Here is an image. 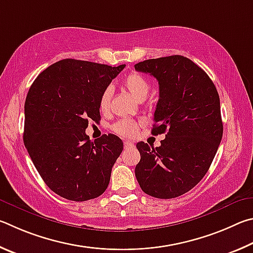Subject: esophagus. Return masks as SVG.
I'll list each match as a JSON object with an SVG mask.
<instances>
[{
  "label": "esophagus",
  "mask_w": 253,
  "mask_h": 253,
  "mask_svg": "<svg viewBox=\"0 0 253 253\" xmlns=\"http://www.w3.org/2000/svg\"><path fill=\"white\" fill-rule=\"evenodd\" d=\"M132 145H133V143L130 142V141H126V142H124V148H126V149L132 147Z\"/></svg>",
  "instance_id": "1"
}]
</instances>
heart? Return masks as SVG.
<instances>
[{"instance_id": "obj_1", "label": "heart", "mask_w": 253, "mask_h": 253, "mask_svg": "<svg viewBox=\"0 0 253 253\" xmlns=\"http://www.w3.org/2000/svg\"><path fill=\"white\" fill-rule=\"evenodd\" d=\"M123 87L138 102H142L147 99L150 90H151V85H150L148 80L139 73H131L127 75L123 82ZM111 99H112V90L110 87H106L102 92L99 100V108L101 112L106 113L110 110ZM112 129L115 133L131 138V136H134L138 133L139 123L133 121V120H120L113 124Z\"/></svg>"}]
</instances>
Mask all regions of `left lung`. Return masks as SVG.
<instances>
[{
    "mask_svg": "<svg viewBox=\"0 0 253 253\" xmlns=\"http://www.w3.org/2000/svg\"><path fill=\"white\" fill-rule=\"evenodd\" d=\"M134 69L158 80L152 134L166 133L160 147L136 144V180L151 197H180L206 175L222 139L218 91L209 75L182 55L145 60Z\"/></svg>",
    "mask_w": 253,
    "mask_h": 253,
    "instance_id": "1",
    "label": "left lung"
}]
</instances>
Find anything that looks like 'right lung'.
Wrapping results in <instances>:
<instances>
[{"label":"right lung","mask_w":253,"mask_h":253,"mask_svg":"<svg viewBox=\"0 0 253 253\" xmlns=\"http://www.w3.org/2000/svg\"><path fill=\"white\" fill-rule=\"evenodd\" d=\"M124 66L61 60L40 73L30 87L25 148L44 182L62 198L86 201L108 188L123 142L113 134L93 142L85 129L88 120L99 121L102 92Z\"/></svg>","instance_id":"obj_1"}]
</instances>
